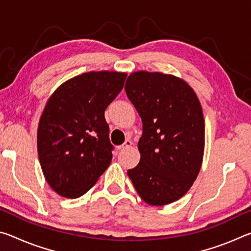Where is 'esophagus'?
Here are the masks:
<instances>
[{
  "instance_id": "obj_1",
  "label": "esophagus",
  "mask_w": 251,
  "mask_h": 251,
  "mask_svg": "<svg viewBox=\"0 0 251 251\" xmlns=\"http://www.w3.org/2000/svg\"><path fill=\"white\" fill-rule=\"evenodd\" d=\"M131 145H133V143H131L130 139H126L125 143L122 146H120V150H126V148H129Z\"/></svg>"
}]
</instances>
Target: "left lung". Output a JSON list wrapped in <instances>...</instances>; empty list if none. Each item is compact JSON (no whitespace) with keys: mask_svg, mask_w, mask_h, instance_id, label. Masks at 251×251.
<instances>
[{"mask_svg":"<svg viewBox=\"0 0 251 251\" xmlns=\"http://www.w3.org/2000/svg\"><path fill=\"white\" fill-rule=\"evenodd\" d=\"M125 91L143 122L141 160L127 175L150 205L176 201L202 163L205 121L198 97L185 80L158 72L131 73Z\"/></svg>","mask_w":251,"mask_h":251,"instance_id":"left-lung-1","label":"left lung"}]
</instances>
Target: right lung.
Segmentation results:
<instances>
[{"mask_svg": "<svg viewBox=\"0 0 251 251\" xmlns=\"http://www.w3.org/2000/svg\"><path fill=\"white\" fill-rule=\"evenodd\" d=\"M126 73L88 72L66 80L50 97L37 129L42 171L54 192L77 198L112 161L105 109L124 87Z\"/></svg>", "mask_w": 251, "mask_h": 251, "instance_id": "add662e5", "label": "right lung"}]
</instances>
